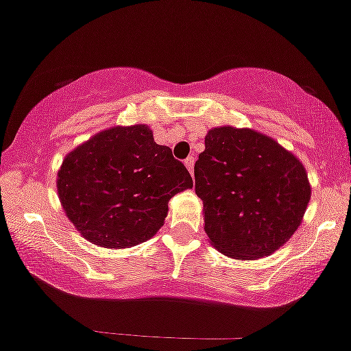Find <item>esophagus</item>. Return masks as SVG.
Listing matches in <instances>:
<instances>
[{
    "label": "esophagus",
    "mask_w": 351,
    "mask_h": 351,
    "mask_svg": "<svg viewBox=\"0 0 351 351\" xmlns=\"http://www.w3.org/2000/svg\"><path fill=\"white\" fill-rule=\"evenodd\" d=\"M194 162H196V158H194L193 155H191V157H187L186 160H184V164H186L187 171H189L191 174H193V172H194Z\"/></svg>",
    "instance_id": "1"
}]
</instances>
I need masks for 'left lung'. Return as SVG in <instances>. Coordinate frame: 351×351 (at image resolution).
I'll return each mask as SVG.
<instances>
[{
    "instance_id": "1",
    "label": "left lung",
    "mask_w": 351,
    "mask_h": 351,
    "mask_svg": "<svg viewBox=\"0 0 351 351\" xmlns=\"http://www.w3.org/2000/svg\"><path fill=\"white\" fill-rule=\"evenodd\" d=\"M204 232L235 259L278 251L302 223L311 184L302 162L266 134L247 128L208 131L194 165Z\"/></svg>"
}]
</instances>
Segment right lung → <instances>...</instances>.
Returning <instances> with one entry per match:
<instances>
[{
  "mask_svg": "<svg viewBox=\"0 0 351 351\" xmlns=\"http://www.w3.org/2000/svg\"><path fill=\"white\" fill-rule=\"evenodd\" d=\"M66 217L92 244L124 249L157 234L169 199L193 187L172 150L147 124L104 130L69 152L58 172Z\"/></svg>",
  "mask_w": 351,
  "mask_h": 351,
  "instance_id": "right-lung-1",
  "label": "right lung"
}]
</instances>
